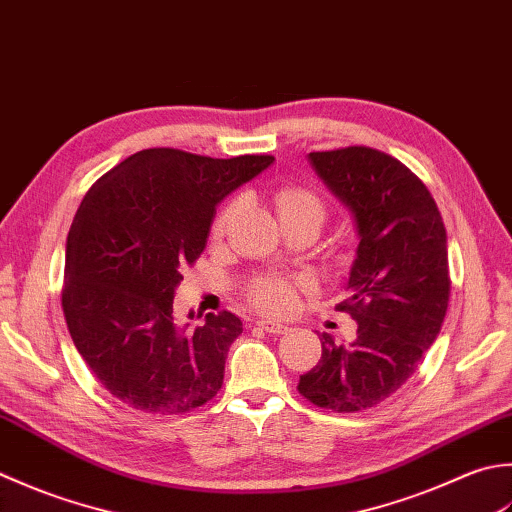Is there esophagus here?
I'll use <instances>...</instances> for the list:
<instances>
[{"label":"esophagus","instance_id":"esophagus-1","mask_svg":"<svg viewBox=\"0 0 512 512\" xmlns=\"http://www.w3.org/2000/svg\"><path fill=\"white\" fill-rule=\"evenodd\" d=\"M256 325L258 327H263L267 333H276V336H280V333H287V325H283V322H278V320H269V318H260V320H256Z\"/></svg>","mask_w":512,"mask_h":512}]
</instances>
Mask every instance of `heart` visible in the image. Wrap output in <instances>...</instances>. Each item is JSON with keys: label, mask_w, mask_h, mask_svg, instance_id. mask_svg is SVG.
Segmentation results:
<instances>
[{"label": "heart", "mask_w": 512, "mask_h": 512, "mask_svg": "<svg viewBox=\"0 0 512 512\" xmlns=\"http://www.w3.org/2000/svg\"><path fill=\"white\" fill-rule=\"evenodd\" d=\"M236 210L238 203H232L225 207L221 216H218V221L214 225L216 236H221L225 232V227L232 223ZM276 210L280 221H285V218L291 216H314L316 221L322 223V218H325V201H322L314 190L289 185L276 194ZM249 298H252L256 307L265 311H283L294 302V287H291L287 280L263 278L252 287V291H249Z\"/></svg>", "instance_id": "b5f03b06"}]
</instances>
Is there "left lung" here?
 <instances>
[{
  "label": "left lung",
  "instance_id": "obj_1",
  "mask_svg": "<svg viewBox=\"0 0 512 512\" xmlns=\"http://www.w3.org/2000/svg\"><path fill=\"white\" fill-rule=\"evenodd\" d=\"M307 159L356 225L338 309L358 333L349 344L320 333L322 358L300 375L298 391L320 409L364 411L411 378L442 329L451 294L446 229L426 185L393 156L353 145Z\"/></svg>",
  "mask_w": 512,
  "mask_h": 512
}]
</instances>
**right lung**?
I'll return each instance as SVG.
<instances>
[{"mask_svg": "<svg viewBox=\"0 0 512 512\" xmlns=\"http://www.w3.org/2000/svg\"><path fill=\"white\" fill-rule=\"evenodd\" d=\"M274 163L141 150L90 187L66 241L61 305L81 358L114 398L176 415L210 402L243 333L238 316L174 318L181 267L203 254L216 207ZM194 314H190V320Z\"/></svg>", "mask_w": 512, "mask_h": 512, "instance_id": "obj_1", "label": "right lung"}]
</instances>
